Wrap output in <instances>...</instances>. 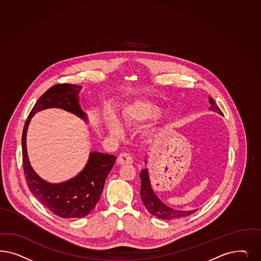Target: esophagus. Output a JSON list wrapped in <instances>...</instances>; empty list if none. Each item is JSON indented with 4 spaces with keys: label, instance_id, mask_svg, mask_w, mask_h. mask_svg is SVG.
<instances>
[{
    "label": "esophagus",
    "instance_id": "1",
    "mask_svg": "<svg viewBox=\"0 0 261 261\" xmlns=\"http://www.w3.org/2000/svg\"><path fill=\"white\" fill-rule=\"evenodd\" d=\"M133 162H134V159L128 152H121L118 156L117 163L119 165L132 164Z\"/></svg>",
    "mask_w": 261,
    "mask_h": 261
}]
</instances>
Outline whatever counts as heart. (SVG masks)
<instances>
[{
  "instance_id": "obj_1",
  "label": "heart",
  "mask_w": 261,
  "mask_h": 261,
  "mask_svg": "<svg viewBox=\"0 0 261 261\" xmlns=\"http://www.w3.org/2000/svg\"><path fill=\"white\" fill-rule=\"evenodd\" d=\"M163 110L160 106L145 100H137L128 105L125 111L120 117V121L123 124L139 123L151 118L158 117L162 113ZM106 125L110 135L119 136L122 133V128L115 118H109L106 120ZM158 130L156 124H151L146 126L143 129L145 137H151Z\"/></svg>"
}]
</instances>
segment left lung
I'll return each mask as SVG.
<instances>
[{
    "instance_id": "obj_1",
    "label": "left lung",
    "mask_w": 261,
    "mask_h": 261,
    "mask_svg": "<svg viewBox=\"0 0 261 261\" xmlns=\"http://www.w3.org/2000/svg\"><path fill=\"white\" fill-rule=\"evenodd\" d=\"M208 101L211 103V107L208 110L214 112H217L220 115H223V112L220 110L218 106L214 100L208 97ZM147 158V154H146ZM145 163L147 164V160H145ZM140 178H141V188H140V197L143 202L145 207L151 213V215L162 219V220H173V219L182 218L189 216L196 212L197 210L192 211H179L172 208L168 205H166L163 202H161L160 198L154 193V191L151 188V180L149 177V171L145 168L140 172Z\"/></svg>"
}]
</instances>
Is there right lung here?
<instances>
[{"label": "right lung", "instance_id": "add662e5", "mask_svg": "<svg viewBox=\"0 0 261 261\" xmlns=\"http://www.w3.org/2000/svg\"><path fill=\"white\" fill-rule=\"evenodd\" d=\"M83 86L57 84L51 86L35 102L22 135L23 167L27 184L34 197L45 207L61 218H82L86 216L99 202L107 177L115 163L116 156L99 151H91L84 168L66 181L51 184L39 177L34 171L27 151V133L32 118L48 109H61L84 120L88 117L80 105L79 94Z\"/></svg>", "mask_w": 261, "mask_h": 261}]
</instances>
